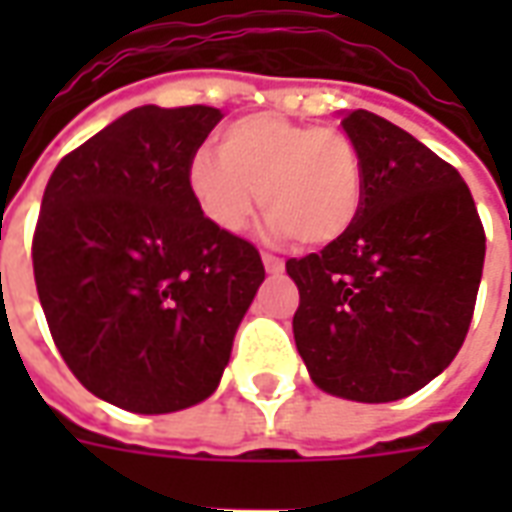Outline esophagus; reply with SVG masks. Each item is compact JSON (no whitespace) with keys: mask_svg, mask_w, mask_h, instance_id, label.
Segmentation results:
<instances>
[{"mask_svg":"<svg viewBox=\"0 0 512 512\" xmlns=\"http://www.w3.org/2000/svg\"><path fill=\"white\" fill-rule=\"evenodd\" d=\"M263 266H266L268 274H282L285 271V263L274 255H263Z\"/></svg>","mask_w":512,"mask_h":512,"instance_id":"obj_1","label":"esophagus"}]
</instances>
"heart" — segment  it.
<instances>
[{"label": "heart", "mask_w": 512, "mask_h": 512, "mask_svg": "<svg viewBox=\"0 0 512 512\" xmlns=\"http://www.w3.org/2000/svg\"><path fill=\"white\" fill-rule=\"evenodd\" d=\"M186 189L202 219L241 233L260 208L271 238L304 246L340 241L359 219L365 183L354 142L334 128L257 112L219 134V153L197 150L186 164Z\"/></svg>", "instance_id": "heart-1"}]
</instances>
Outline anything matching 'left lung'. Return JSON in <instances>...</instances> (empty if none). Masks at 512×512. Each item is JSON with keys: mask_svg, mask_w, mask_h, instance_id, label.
Wrapping results in <instances>:
<instances>
[{"mask_svg": "<svg viewBox=\"0 0 512 512\" xmlns=\"http://www.w3.org/2000/svg\"><path fill=\"white\" fill-rule=\"evenodd\" d=\"M340 126L365 200L348 233L285 263L299 288L293 337L312 384L356 403H392L461 351L483 277L485 233L458 169L384 117Z\"/></svg>", "mask_w": 512, "mask_h": 512, "instance_id": "1", "label": "left lung"}]
</instances>
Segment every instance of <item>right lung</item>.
Masks as SVG:
<instances>
[{
	"instance_id": "obj_1",
	"label": "right lung",
	"mask_w": 512,
	"mask_h": 512,
	"mask_svg": "<svg viewBox=\"0 0 512 512\" xmlns=\"http://www.w3.org/2000/svg\"><path fill=\"white\" fill-rule=\"evenodd\" d=\"M213 106H136L51 172L32 241L40 307L95 397L169 414L216 392L266 279L257 249L202 219L186 164Z\"/></svg>"
}]
</instances>
